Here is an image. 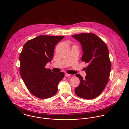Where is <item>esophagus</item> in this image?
I'll list each match as a JSON object with an SVG mask.
<instances>
[{"instance_id": "34e87169", "label": "esophagus", "mask_w": 129, "mask_h": 129, "mask_svg": "<svg viewBox=\"0 0 129 129\" xmlns=\"http://www.w3.org/2000/svg\"><path fill=\"white\" fill-rule=\"evenodd\" d=\"M70 76H71V75H70V74H68V73H66V74H65V76H66V77H70Z\"/></svg>"}]
</instances>
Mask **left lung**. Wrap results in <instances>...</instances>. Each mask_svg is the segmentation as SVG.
Returning <instances> with one entry per match:
<instances>
[{"mask_svg":"<svg viewBox=\"0 0 129 129\" xmlns=\"http://www.w3.org/2000/svg\"><path fill=\"white\" fill-rule=\"evenodd\" d=\"M72 36L82 45V61L89 64L85 68L87 75L85 79L79 74L76 75L80 83L75 92L80 98L94 99L102 93L110 77L111 62L108 47L100 37L93 33H80Z\"/></svg>","mask_w":129,"mask_h":129,"instance_id":"8db88e82","label":"left lung"}]
</instances>
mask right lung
I'll list each match as a JSON object with an SVG mask.
<instances>
[{"instance_id": "1", "label": "right lung", "mask_w": 129, "mask_h": 129, "mask_svg": "<svg viewBox=\"0 0 129 129\" xmlns=\"http://www.w3.org/2000/svg\"><path fill=\"white\" fill-rule=\"evenodd\" d=\"M64 36L42 35L27 41L20 54V73L29 92L40 99L55 95L63 72H52L45 67L53 57L56 44Z\"/></svg>"}]
</instances>
